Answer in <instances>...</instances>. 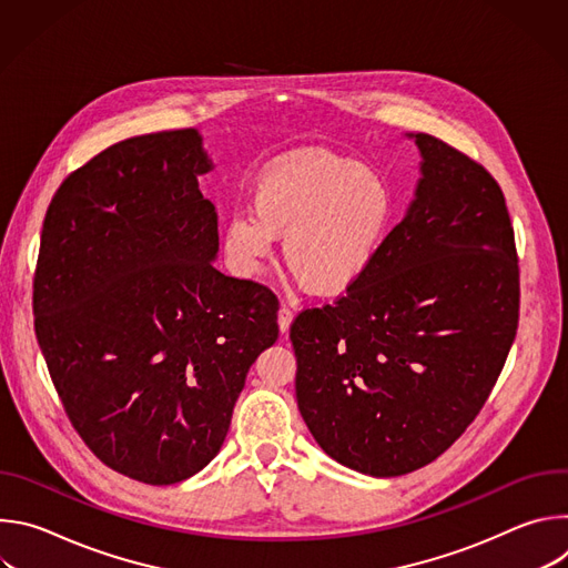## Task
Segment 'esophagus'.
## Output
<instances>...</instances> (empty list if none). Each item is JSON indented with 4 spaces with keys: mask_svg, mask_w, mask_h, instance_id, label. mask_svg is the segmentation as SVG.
Returning <instances> with one entry per match:
<instances>
[{
    "mask_svg": "<svg viewBox=\"0 0 568 568\" xmlns=\"http://www.w3.org/2000/svg\"><path fill=\"white\" fill-rule=\"evenodd\" d=\"M292 318H294V310L290 305H281L278 310V328L281 333H290V326H292Z\"/></svg>",
    "mask_w": 568,
    "mask_h": 568,
    "instance_id": "1",
    "label": "esophagus"
}]
</instances>
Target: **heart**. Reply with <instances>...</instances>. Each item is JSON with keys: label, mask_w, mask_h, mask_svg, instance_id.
Returning a JSON list of instances; mask_svg holds the SVG:
<instances>
[{"label": "heart", "mask_w": 568, "mask_h": 568, "mask_svg": "<svg viewBox=\"0 0 568 568\" xmlns=\"http://www.w3.org/2000/svg\"><path fill=\"white\" fill-rule=\"evenodd\" d=\"M386 182L328 152H301L267 169L224 222L222 247L240 276H258L283 237V263L314 294H339L375 261L390 224Z\"/></svg>", "instance_id": "b5f03b06"}]
</instances>
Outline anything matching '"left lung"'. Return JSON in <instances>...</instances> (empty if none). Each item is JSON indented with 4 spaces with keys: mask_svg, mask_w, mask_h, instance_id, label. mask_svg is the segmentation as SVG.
<instances>
[{
    "mask_svg": "<svg viewBox=\"0 0 568 568\" xmlns=\"http://www.w3.org/2000/svg\"><path fill=\"white\" fill-rule=\"evenodd\" d=\"M423 178L366 274L296 314L298 412L337 463L371 476L429 465L490 397L519 326L515 229L497 180L418 132Z\"/></svg>",
    "mask_w": 568,
    "mask_h": 568,
    "instance_id": "8db88e82",
    "label": "left lung"
}]
</instances>
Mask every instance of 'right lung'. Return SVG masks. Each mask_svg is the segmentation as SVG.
<instances>
[{"label": "right lung", "mask_w": 568, "mask_h": 568, "mask_svg": "<svg viewBox=\"0 0 568 568\" xmlns=\"http://www.w3.org/2000/svg\"><path fill=\"white\" fill-rule=\"evenodd\" d=\"M197 130L119 141L55 191L33 281L36 337L64 414L94 456L148 485L220 452L276 294L213 267L217 213Z\"/></svg>", "instance_id": "obj_1"}]
</instances>
